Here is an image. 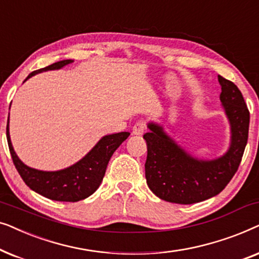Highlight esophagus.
Wrapping results in <instances>:
<instances>
[{"label":"esophagus","mask_w":259,"mask_h":259,"mask_svg":"<svg viewBox=\"0 0 259 259\" xmlns=\"http://www.w3.org/2000/svg\"><path fill=\"white\" fill-rule=\"evenodd\" d=\"M145 130H146V123L139 120V121L134 123L132 128V134H134V136H141V134L145 132Z\"/></svg>","instance_id":"34e87169"}]
</instances>
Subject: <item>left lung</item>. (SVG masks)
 Here are the masks:
<instances>
[{
  "label": "left lung",
  "mask_w": 259,
  "mask_h": 259,
  "mask_svg": "<svg viewBox=\"0 0 259 259\" xmlns=\"http://www.w3.org/2000/svg\"><path fill=\"white\" fill-rule=\"evenodd\" d=\"M221 101L231 123V146L225 155L211 161L198 160L183 151L162 132L148 123L144 134L147 145L145 176L155 196L176 204H194L217 196L235 176L242 161L249 136L250 112L232 81L218 75Z\"/></svg>",
  "instance_id": "obj_1"
}]
</instances>
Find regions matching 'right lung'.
Returning <instances> with one entry per match:
<instances>
[{"mask_svg": "<svg viewBox=\"0 0 259 259\" xmlns=\"http://www.w3.org/2000/svg\"><path fill=\"white\" fill-rule=\"evenodd\" d=\"M72 60H62L45 68L34 70L27 79L35 74L46 70L60 69L68 65ZM26 79V80H27ZM9 120V119H8ZM128 132H120L106 136L95 145V147L83 159L68 168L56 172H45L28 167L17 158L9 137V127L7 125V140L14 165L26 183L35 192L48 199L56 201H79L93 194L100 186L108 161L116 148L128 138Z\"/></svg>", "mask_w": 259, "mask_h": 259, "instance_id": "right-lung-1", "label": "right lung"}]
</instances>
